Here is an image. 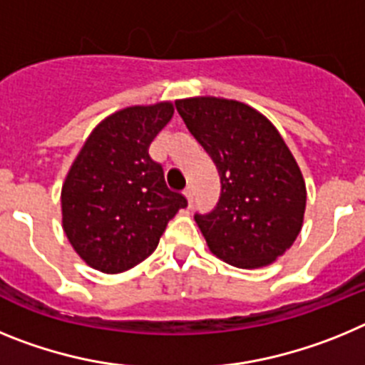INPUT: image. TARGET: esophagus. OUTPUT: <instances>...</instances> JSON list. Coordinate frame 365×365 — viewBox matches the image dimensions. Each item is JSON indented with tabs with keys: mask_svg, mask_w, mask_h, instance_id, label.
I'll return each instance as SVG.
<instances>
[{
	"mask_svg": "<svg viewBox=\"0 0 365 365\" xmlns=\"http://www.w3.org/2000/svg\"><path fill=\"white\" fill-rule=\"evenodd\" d=\"M185 197H186V201H188V206H192V202H193V188H192V186H188V188L185 190Z\"/></svg>",
	"mask_w": 365,
	"mask_h": 365,
	"instance_id": "esophagus-1",
	"label": "esophagus"
}]
</instances>
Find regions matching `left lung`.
<instances>
[{"label": "left lung", "mask_w": 365, "mask_h": 365, "mask_svg": "<svg viewBox=\"0 0 365 365\" xmlns=\"http://www.w3.org/2000/svg\"><path fill=\"white\" fill-rule=\"evenodd\" d=\"M175 108L221 177L217 206L195 214L208 248L240 269L274 263L298 237L307 202L305 180L279 131L237 100L195 96L177 100Z\"/></svg>", "instance_id": "8db88e82"}]
</instances>
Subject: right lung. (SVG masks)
<instances>
[{"label": "right lung", "instance_id": "obj_1", "mask_svg": "<svg viewBox=\"0 0 365 365\" xmlns=\"http://www.w3.org/2000/svg\"><path fill=\"white\" fill-rule=\"evenodd\" d=\"M172 117V102L113 113L91 131L67 173L63 232L74 252L100 272H124L151 256L168 221L188 206L148 153Z\"/></svg>", "mask_w": 365, "mask_h": 365}]
</instances>
